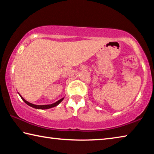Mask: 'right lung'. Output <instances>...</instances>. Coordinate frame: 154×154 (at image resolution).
<instances>
[{"instance_id": "right-lung-1", "label": "right lung", "mask_w": 154, "mask_h": 154, "mask_svg": "<svg viewBox=\"0 0 154 154\" xmlns=\"http://www.w3.org/2000/svg\"><path fill=\"white\" fill-rule=\"evenodd\" d=\"M20 97L22 98V99L24 101V103H26L28 105H29V106H32V107H33V108H35V109H50V108H52V107H54V106H57L58 105L59 103H60L62 100H63V99H64V98H61L60 100H58L57 101V102H56L55 103H53V104H51V105H34V104H32V103H28V101H26L25 100L24 98H23L22 96H21V95L20 94Z\"/></svg>"}]
</instances>
